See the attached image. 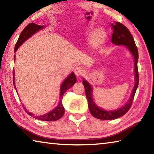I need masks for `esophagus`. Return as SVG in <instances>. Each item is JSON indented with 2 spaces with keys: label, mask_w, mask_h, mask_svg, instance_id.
I'll list each match as a JSON object with an SVG mask.
<instances>
[{
  "label": "esophagus",
  "mask_w": 154,
  "mask_h": 154,
  "mask_svg": "<svg viewBox=\"0 0 154 154\" xmlns=\"http://www.w3.org/2000/svg\"><path fill=\"white\" fill-rule=\"evenodd\" d=\"M84 71L85 70L82 67V66H77V67H75V69H74L75 74L76 75L77 77L82 76V75L83 74V72H84Z\"/></svg>",
  "instance_id": "obj_1"
}]
</instances>
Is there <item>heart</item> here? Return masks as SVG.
I'll return each mask as SVG.
<instances>
[{
    "mask_svg": "<svg viewBox=\"0 0 154 154\" xmlns=\"http://www.w3.org/2000/svg\"><path fill=\"white\" fill-rule=\"evenodd\" d=\"M101 32L102 33V34L101 33V32L99 34L100 35L102 34H103L102 38L101 39H100V40H98V39L95 38V35L97 32ZM94 39H93V44H94V45L95 46H100V44L104 42L105 40H106V32H105V31H104V29H103L100 28V29H97L96 30H95V31H94ZM89 37H91V35L89 36Z\"/></svg>",
    "mask_w": 154,
    "mask_h": 154,
    "instance_id": "obj_1",
    "label": "heart"
}]
</instances>
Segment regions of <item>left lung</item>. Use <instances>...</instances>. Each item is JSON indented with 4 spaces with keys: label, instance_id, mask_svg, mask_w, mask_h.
Here are the masks:
<instances>
[{
    "label": "left lung",
    "instance_id": "8db88e82",
    "mask_svg": "<svg viewBox=\"0 0 154 154\" xmlns=\"http://www.w3.org/2000/svg\"><path fill=\"white\" fill-rule=\"evenodd\" d=\"M113 29V33L112 36V42L115 44L116 45H125L127 46L128 50L132 53L135 60V85L134 86L132 94L128 102L123 107L118 109L114 111H106L100 108L94 104L92 100L91 92L92 88L85 80L83 81V85H84L85 95L88 99V106L92 116L95 118L101 120H113L118 119L119 117L123 116L129 110L133 104V101L135 96V92L139 85V72L137 68L138 61V50L137 47L134 41V39L131 35L129 30L123 24L120 22H116L115 24H112Z\"/></svg>",
    "mask_w": 154,
    "mask_h": 154
}]
</instances>
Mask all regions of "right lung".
Returning a JSON list of instances; mask_svg holds the SVG:
<instances>
[{
    "label": "right lung",
    "instance_id": "1",
    "mask_svg": "<svg viewBox=\"0 0 154 154\" xmlns=\"http://www.w3.org/2000/svg\"><path fill=\"white\" fill-rule=\"evenodd\" d=\"M43 27L44 26H39V25H37L33 23H31L27 25V26L25 27L24 29L22 31L20 35H19L18 40L15 46V52L17 51V50L18 49L19 47L20 46L21 44L27 40V39H28L29 37H31V35L34 34V33L35 32H37L38 31L42 29ZM15 57H14V60H15ZM13 85L15 86V88L16 89L15 85V72H14V70L13 72ZM75 82H76V77H75V75L74 74V72H72V73L70 75L65 81H64L63 84L61 85L60 93V100L59 104H58L57 107L54 108V110H52L51 112H50L48 113L44 114V115L38 116H34L33 114L29 112L23 106V107L24 108L26 112L28 114L29 116H32L35 119H37L38 120H41V121H57V120L60 119L61 117L63 116L64 113H65V108H64L62 104V97H63V94L65 93L68 89L71 88V87L75 84Z\"/></svg>",
    "mask_w": 154,
    "mask_h": 154
}]
</instances>
